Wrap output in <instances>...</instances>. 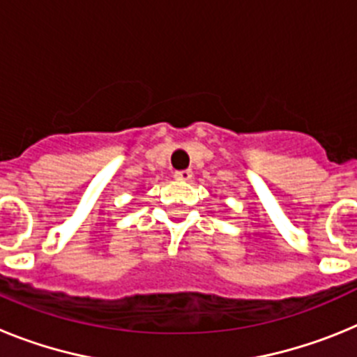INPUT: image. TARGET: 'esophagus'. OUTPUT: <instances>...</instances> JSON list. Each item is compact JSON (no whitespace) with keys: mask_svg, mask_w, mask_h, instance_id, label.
I'll return each instance as SVG.
<instances>
[{"mask_svg":"<svg viewBox=\"0 0 357 357\" xmlns=\"http://www.w3.org/2000/svg\"><path fill=\"white\" fill-rule=\"evenodd\" d=\"M173 176H175V181L178 182H188L193 178V172H191V169H176V172L173 173Z\"/></svg>","mask_w":357,"mask_h":357,"instance_id":"esophagus-1","label":"esophagus"}]
</instances>
